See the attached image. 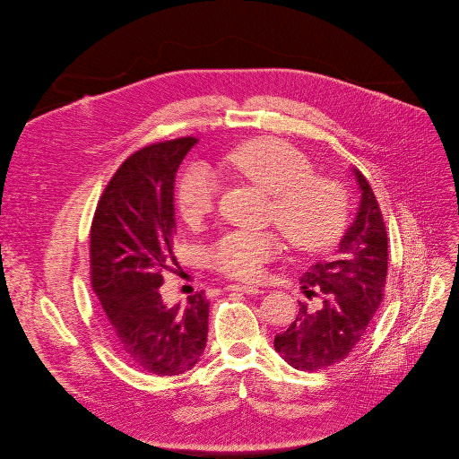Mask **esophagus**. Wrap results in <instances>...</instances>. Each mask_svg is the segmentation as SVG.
<instances>
[{
	"instance_id": "34e87169",
	"label": "esophagus",
	"mask_w": 459,
	"mask_h": 459,
	"mask_svg": "<svg viewBox=\"0 0 459 459\" xmlns=\"http://www.w3.org/2000/svg\"><path fill=\"white\" fill-rule=\"evenodd\" d=\"M226 291H240L246 295H262L264 290L256 288V286H242V284H230L226 286Z\"/></svg>"
}]
</instances>
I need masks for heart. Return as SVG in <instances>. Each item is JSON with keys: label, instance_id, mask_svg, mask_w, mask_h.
Masks as SVG:
<instances>
[{"label": "heart", "instance_id": "b5f03b06", "mask_svg": "<svg viewBox=\"0 0 459 459\" xmlns=\"http://www.w3.org/2000/svg\"><path fill=\"white\" fill-rule=\"evenodd\" d=\"M228 166L273 197L269 222L279 228L291 249H331L349 224V195L338 180L316 175L313 162L297 148L271 137L251 139L228 155ZM219 186L203 166H188L177 178L175 208L180 221L199 226L215 208ZM281 240L269 231H230L208 249L210 265L228 277L255 281L279 255Z\"/></svg>", "mask_w": 459, "mask_h": 459}]
</instances>
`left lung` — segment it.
Returning <instances> with one entry per match:
<instances>
[{"label":"left lung","instance_id":"left-lung-1","mask_svg":"<svg viewBox=\"0 0 459 459\" xmlns=\"http://www.w3.org/2000/svg\"><path fill=\"white\" fill-rule=\"evenodd\" d=\"M361 190L356 221L333 258L316 262L300 277L307 299H322L318 311L306 302L295 322L274 336V349L295 369L320 371L343 361L378 311L385 282L389 244L380 204L369 180L352 169Z\"/></svg>","mask_w":459,"mask_h":459}]
</instances>
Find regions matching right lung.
<instances>
[{
  "label": "right lung",
  "instance_id": "add662e5",
  "mask_svg": "<svg viewBox=\"0 0 459 459\" xmlns=\"http://www.w3.org/2000/svg\"><path fill=\"white\" fill-rule=\"evenodd\" d=\"M197 137L153 143L134 152L107 185L90 228V282L101 327L134 368L173 377L192 369L208 338L204 291L166 307L159 288L175 264V173Z\"/></svg>",
  "mask_w": 459,
  "mask_h": 459
}]
</instances>
